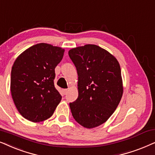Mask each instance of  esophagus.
Wrapping results in <instances>:
<instances>
[{"instance_id": "1", "label": "esophagus", "mask_w": 155, "mask_h": 155, "mask_svg": "<svg viewBox=\"0 0 155 155\" xmlns=\"http://www.w3.org/2000/svg\"><path fill=\"white\" fill-rule=\"evenodd\" d=\"M67 91H68L67 89H63V90H62V93H63L64 95L67 94Z\"/></svg>"}]
</instances>
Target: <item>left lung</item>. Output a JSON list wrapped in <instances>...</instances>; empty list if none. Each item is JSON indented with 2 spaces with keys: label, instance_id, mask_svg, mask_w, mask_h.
<instances>
[{
  "label": "left lung",
  "instance_id": "1",
  "mask_svg": "<svg viewBox=\"0 0 155 155\" xmlns=\"http://www.w3.org/2000/svg\"><path fill=\"white\" fill-rule=\"evenodd\" d=\"M78 74L79 96L69 106L74 118L86 128L107 121L117 108L123 93L120 67L116 58L96 45L69 51Z\"/></svg>",
  "mask_w": 155,
  "mask_h": 155
}]
</instances>
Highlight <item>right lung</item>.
<instances>
[{
	"label": "right lung",
	"mask_w": 155,
	"mask_h": 155,
	"mask_svg": "<svg viewBox=\"0 0 155 155\" xmlns=\"http://www.w3.org/2000/svg\"><path fill=\"white\" fill-rule=\"evenodd\" d=\"M64 49L46 43L29 47L15 59L11 70L10 91L18 112L34 123L53 115L61 100L54 87V69Z\"/></svg>",
	"instance_id": "add662e5"
}]
</instances>
